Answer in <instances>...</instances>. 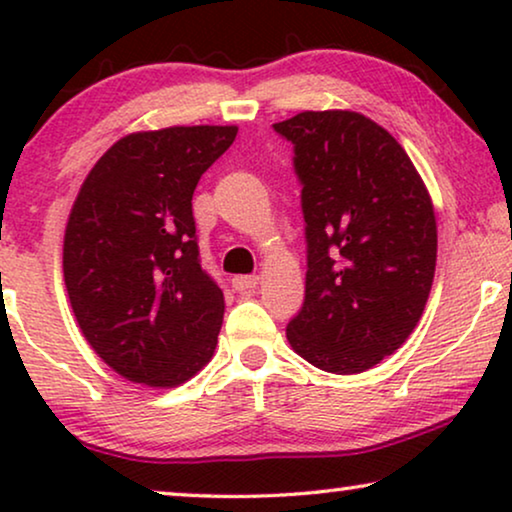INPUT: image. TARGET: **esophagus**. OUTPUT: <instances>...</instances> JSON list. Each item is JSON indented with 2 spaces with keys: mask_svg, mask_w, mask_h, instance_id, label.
Masks as SVG:
<instances>
[{
  "mask_svg": "<svg viewBox=\"0 0 512 512\" xmlns=\"http://www.w3.org/2000/svg\"><path fill=\"white\" fill-rule=\"evenodd\" d=\"M258 286V277L256 275H237L233 277V289L240 293H251Z\"/></svg>",
  "mask_w": 512,
  "mask_h": 512,
  "instance_id": "esophagus-1",
  "label": "esophagus"
}]
</instances>
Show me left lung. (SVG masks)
<instances>
[{"label": "left lung", "mask_w": 512, "mask_h": 512, "mask_svg": "<svg viewBox=\"0 0 512 512\" xmlns=\"http://www.w3.org/2000/svg\"><path fill=\"white\" fill-rule=\"evenodd\" d=\"M275 130L296 149L307 223L305 303L286 340L319 370L363 373L408 340L429 300V188L403 146L359 111H300Z\"/></svg>", "instance_id": "obj_1"}]
</instances>
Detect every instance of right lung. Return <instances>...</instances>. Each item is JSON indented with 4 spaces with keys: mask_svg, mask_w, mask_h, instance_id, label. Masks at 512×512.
<instances>
[{
    "mask_svg": "<svg viewBox=\"0 0 512 512\" xmlns=\"http://www.w3.org/2000/svg\"><path fill=\"white\" fill-rule=\"evenodd\" d=\"M237 125L130 132L93 165L62 272L83 338L125 380L170 389L214 356L226 300L198 258L193 191Z\"/></svg>",
    "mask_w": 512,
    "mask_h": 512,
    "instance_id": "add662e5",
    "label": "right lung"
}]
</instances>
